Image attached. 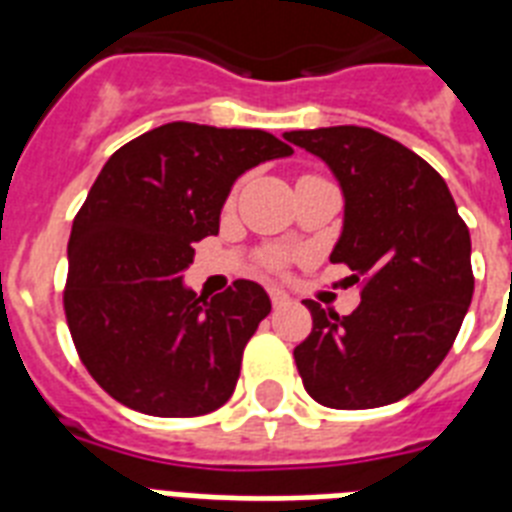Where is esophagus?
Instances as JSON below:
<instances>
[{"label": "esophagus", "mask_w": 512, "mask_h": 512, "mask_svg": "<svg viewBox=\"0 0 512 512\" xmlns=\"http://www.w3.org/2000/svg\"><path fill=\"white\" fill-rule=\"evenodd\" d=\"M268 295H271L273 308H284V305L292 303V300H289L287 292H281V289H268Z\"/></svg>", "instance_id": "esophagus-1"}]
</instances>
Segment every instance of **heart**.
Returning a JSON list of instances; mask_svg holds the SVG:
<instances>
[{"label":"heart","instance_id":"b5f03b06","mask_svg":"<svg viewBox=\"0 0 512 512\" xmlns=\"http://www.w3.org/2000/svg\"><path fill=\"white\" fill-rule=\"evenodd\" d=\"M265 265H268V268H281V265H284V255H279V252H271V255L265 257Z\"/></svg>","mask_w":512,"mask_h":512}]
</instances>
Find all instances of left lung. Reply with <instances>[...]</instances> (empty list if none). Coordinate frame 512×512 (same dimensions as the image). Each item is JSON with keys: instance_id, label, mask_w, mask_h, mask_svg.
Here are the masks:
<instances>
[{"instance_id": "left-lung-1", "label": "left lung", "mask_w": 512, "mask_h": 512, "mask_svg": "<svg viewBox=\"0 0 512 512\" xmlns=\"http://www.w3.org/2000/svg\"><path fill=\"white\" fill-rule=\"evenodd\" d=\"M284 138L337 177L345 217L329 260L361 281L350 316L305 300L313 329L295 348L305 390L329 409L401 401L436 372L468 313V225L444 177L388 135L342 124Z\"/></svg>"}]
</instances>
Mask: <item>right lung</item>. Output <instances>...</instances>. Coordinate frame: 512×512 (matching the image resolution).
<instances>
[{
    "label": "right lung",
    "instance_id": "1",
    "mask_svg": "<svg viewBox=\"0 0 512 512\" xmlns=\"http://www.w3.org/2000/svg\"><path fill=\"white\" fill-rule=\"evenodd\" d=\"M289 154L271 132L170 122L100 170L68 239L63 308L82 364L119 404L199 417L231 398L271 297L247 279L196 295L183 271L193 244L220 231L233 183Z\"/></svg>",
    "mask_w": 512,
    "mask_h": 512
}]
</instances>
